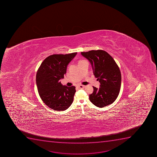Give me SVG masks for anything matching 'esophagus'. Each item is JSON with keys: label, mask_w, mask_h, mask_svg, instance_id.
Masks as SVG:
<instances>
[{"label": "esophagus", "mask_w": 157, "mask_h": 157, "mask_svg": "<svg viewBox=\"0 0 157 157\" xmlns=\"http://www.w3.org/2000/svg\"><path fill=\"white\" fill-rule=\"evenodd\" d=\"M78 87L79 89H84V87H86V86H83V85H79L78 86Z\"/></svg>", "instance_id": "esophagus-1"}]
</instances>
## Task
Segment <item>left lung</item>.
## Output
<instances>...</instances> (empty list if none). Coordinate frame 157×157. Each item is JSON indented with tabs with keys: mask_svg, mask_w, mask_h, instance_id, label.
<instances>
[{
	"mask_svg": "<svg viewBox=\"0 0 157 157\" xmlns=\"http://www.w3.org/2000/svg\"><path fill=\"white\" fill-rule=\"evenodd\" d=\"M81 54L90 62L94 75L100 83L99 89L93 86V93L89 96L90 102L100 108L112 104L118 97L121 87L119 67L112 56L103 50Z\"/></svg>",
	"mask_w": 157,
	"mask_h": 157,
	"instance_id": "obj_1",
	"label": "left lung"
}]
</instances>
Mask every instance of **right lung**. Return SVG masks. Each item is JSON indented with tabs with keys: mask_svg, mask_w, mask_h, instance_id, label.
Returning <instances> with one entry per match:
<instances>
[{
	"mask_svg": "<svg viewBox=\"0 0 157 157\" xmlns=\"http://www.w3.org/2000/svg\"><path fill=\"white\" fill-rule=\"evenodd\" d=\"M77 54L50 55L44 60L37 71L36 84L39 96L54 110H66L73 102L76 87L62 86L59 80L63 78L67 65Z\"/></svg>",
	"mask_w": 157,
	"mask_h": 157,
	"instance_id": "obj_1",
	"label": "right lung"
}]
</instances>
